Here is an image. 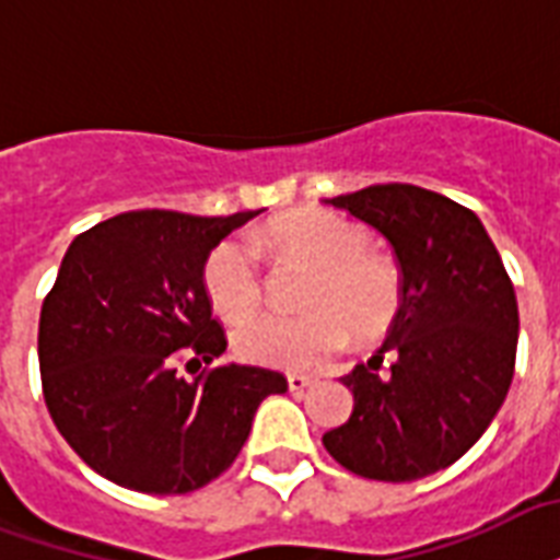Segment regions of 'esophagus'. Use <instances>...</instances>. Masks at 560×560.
Returning a JSON list of instances; mask_svg holds the SVG:
<instances>
[{
    "instance_id": "34e87169",
    "label": "esophagus",
    "mask_w": 560,
    "mask_h": 560,
    "mask_svg": "<svg viewBox=\"0 0 560 560\" xmlns=\"http://www.w3.org/2000/svg\"><path fill=\"white\" fill-rule=\"evenodd\" d=\"M314 384V378L311 375H299V373H290L288 375V387L293 390V394H302L305 387H311Z\"/></svg>"
}]
</instances>
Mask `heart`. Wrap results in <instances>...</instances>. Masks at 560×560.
I'll list each match as a JSON object with an SVG mask.
<instances>
[{
  "label": "heart",
  "instance_id": "1",
  "mask_svg": "<svg viewBox=\"0 0 560 560\" xmlns=\"http://www.w3.org/2000/svg\"><path fill=\"white\" fill-rule=\"evenodd\" d=\"M264 243L314 267L305 314H258L234 328L243 361L279 370H314L347 343L349 328L373 337L390 326L402 302L399 272L370 252L364 229L326 211H293L264 232ZM205 293L223 319H241L261 302L258 255L246 241H223L205 261Z\"/></svg>",
  "mask_w": 560,
  "mask_h": 560
}]
</instances>
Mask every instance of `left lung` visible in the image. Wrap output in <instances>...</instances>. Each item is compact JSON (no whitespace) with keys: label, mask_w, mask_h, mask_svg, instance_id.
Masks as SVG:
<instances>
[{"label":"left lung","mask_w":560,"mask_h":560,"mask_svg":"<svg viewBox=\"0 0 560 560\" xmlns=\"http://www.w3.org/2000/svg\"><path fill=\"white\" fill-rule=\"evenodd\" d=\"M326 202L394 246L402 302L382 349L343 375L355 408L323 446L364 479L432 476L479 441L505 402L520 335L514 284L479 217L450 196L370 185Z\"/></svg>","instance_id":"8db88e82"}]
</instances>
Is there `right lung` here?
Returning <instances> with one entry per match:
<instances>
[{
    "mask_svg": "<svg viewBox=\"0 0 560 560\" xmlns=\"http://www.w3.org/2000/svg\"><path fill=\"white\" fill-rule=\"evenodd\" d=\"M258 213H117L63 255L40 308L43 399L75 455L119 488H205L241 455L258 405L288 390L264 366L178 373L182 361L199 370L225 352L205 261Z\"/></svg>",
    "mask_w": 560,
    "mask_h": 560,
    "instance_id": "right-lung-1",
    "label": "right lung"
}]
</instances>
